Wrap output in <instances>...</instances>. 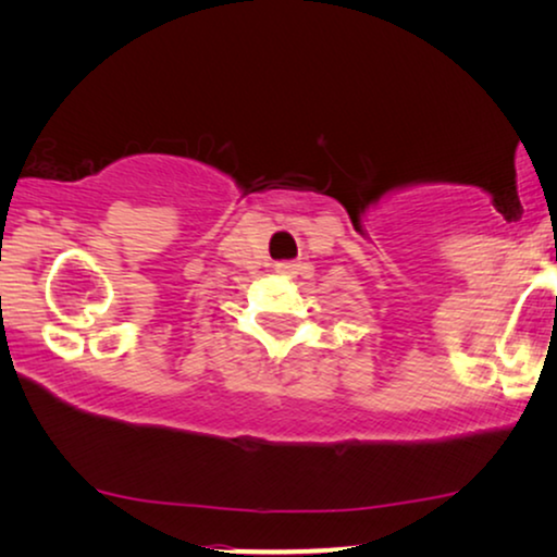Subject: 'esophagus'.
Listing matches in <instances>:
<instances>
[{"label": "esophagus", "mask_w": 557, "mask_h": 557, "mask_svg": "<svg viewBox=\"0 0 557 557\" xmlns=\"http://www.w3.org/2000/svg\"><path fill=\"white\" fill-rule=\"evenodd\" d=\"M301 269H304L301 261H278L276 263V271L288 273V276H296V273H301Z\"/></svg>", "instance_id": "obj_1"}]
</instances>
